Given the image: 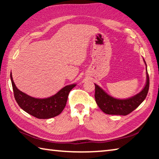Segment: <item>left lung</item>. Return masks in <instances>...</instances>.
I'll return each instance as SVG.
<instances>
[{"label": "left lung", "mask_w": 159, "mask_h": 159, "mask_svg": "<svg viewBox=\"0 0 159 159\" xmlns=\"http://www.w3.org/2000/svg\"><path fill=\"white\" fill-rule=\"evenodd\" d=\"M145 65L147 64L144 60ZM95 85V98L96 103L102 111L107 114L125 116L140 105L147 95L149 88V79L147 68V81L140 92L127 99H117L108 95L99 85Z\"/></svg>", "instance_id": "left-lung-1"}]
</instances>
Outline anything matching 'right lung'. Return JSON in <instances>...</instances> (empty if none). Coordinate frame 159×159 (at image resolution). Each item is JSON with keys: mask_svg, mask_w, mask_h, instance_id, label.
Segmentation results:
<instances>
[{"mask_svg": "<svg viewBox=\"0 0 159 159\" xmlns=\"http://www.w3.org/2000/svg\"><path fill=\"white\" fill-rule=\"evenodd\" d=\"M13 92L16 102L24 111L40 119H48L60 114L66 106L69 93L76 84L66 85L54 95L47 98H35L21 92L16 87L12 73L10 74Z\"/></svg>", "mask_w": 159, "mask_h": 159, "instance_id": "add662e5", "label": "right lung"}]
</instances>
